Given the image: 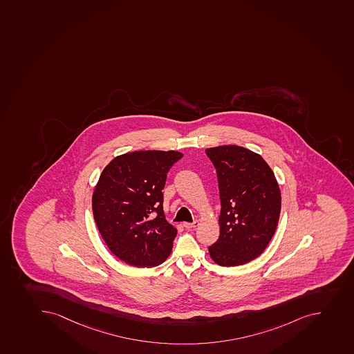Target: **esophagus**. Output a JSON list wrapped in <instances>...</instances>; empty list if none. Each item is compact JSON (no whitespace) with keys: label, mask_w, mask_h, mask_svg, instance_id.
<instances>
[{"label":"esophagus","mask_w":354,"mask_h":354,"mask_svg":"<svg viewBox=\"0 0 354 354\" xmlns=\"http://www.w3.org/2000/svg\"><path fill=\"white\" fill-rule=\"evenodd\" d=\"M198 221H193V223H184V224H183V226H184V227H185L186 230H193V228L196 227V226H198Z\"/></svg>","instance_id":"1"}]
</instances>
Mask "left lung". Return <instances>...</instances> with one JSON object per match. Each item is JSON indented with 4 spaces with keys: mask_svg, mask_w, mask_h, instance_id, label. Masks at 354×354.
Segmentation results:
<instances>
[{
    "mask_svg": "<svg viewBox=\"0 0 354 354\" xmlns=\"http://www.w3.org/2000/svg\"><path fill=\"white\" fill-rule=\"evenodd\" d=\"M218 179L221 235L209 247L221 266H239L257 258L274 235L281 193L272 169L257 153L241 146L205 149Z\"/></svg>",
    "mask_w": 354,
    "mask_h": 354,
    "instance_id": "8db88e82",
    "label": "left lung"
}]
</instances>
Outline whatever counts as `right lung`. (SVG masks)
I'll list each match as a JSON object with an SVG mask.
<instances>
[{
    "instance_id": "obj_1",
    "label": "right lung",
    "mask_w": 354,
    "mask_h": 354,
    "mask_svg": "<svg viewBox=\"0 0 354 354\" xmlns=\"http://www.w3.org/2000/svg\"><path fill=\"white\" fill-rule=\"evenodd\" d=\"M175 151H136L106 165L93 194V218L109 250L127 264L153 268L171 252L177 235L163 214L169 169Z\"/></svg>"
}]
</instances>
